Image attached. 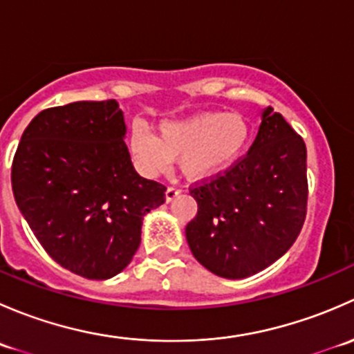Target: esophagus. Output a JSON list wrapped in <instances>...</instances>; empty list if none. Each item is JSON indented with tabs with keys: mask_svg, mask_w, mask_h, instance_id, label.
Instances as JSON below:
<instances>
[{
	"mask_svg": "<svg viewBox=\"0 0 354 354\" xmlns=\"http://www.w3.org/2000/svg\"><path fill=\"white\" fill-rule=\"evenodd\" d=\"M180 194H181L180 188L169 187V188H167V190H166V202H173V200L176 198Z\"/></svg>",
	"mask_w": 354,
	"mask_h": 354,
	"instance_id": "obj_1",
	"label": "esophagus"
}]
</instances>
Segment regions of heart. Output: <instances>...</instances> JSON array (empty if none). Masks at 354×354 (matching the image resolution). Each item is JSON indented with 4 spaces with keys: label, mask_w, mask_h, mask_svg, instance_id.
<instances>
[{
    "label": "heart",
    "mask_w": 354,
    "mask_h": 354,
    "mask_svg": "<svg viewBox=\"0 0 354 354\" xmlns=\"http://www.w3.org/2000/svg\"><path fill=\"white\" fill-rule=\"evenodd\" d=\"M252 140V127L240 113L202 111L159 124V137L137 123L130 152L142 173H166L174 159L188 180H203L233 167Z\"/></svg>",
    "instance_id": "obj_1"
}]
</instances>
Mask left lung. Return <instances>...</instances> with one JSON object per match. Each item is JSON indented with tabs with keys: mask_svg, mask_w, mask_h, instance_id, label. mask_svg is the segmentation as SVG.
<instances>
[{
	"mask_svg": "<svg viewBox=\"0 0 354 354\" xmlns=\"http://www.w3.org/2000/svg\"><path fill=\"white\" fill-rule=\"evenodd\" d=\"M190 195L198 210L185 234L195 259L226 279L253 276L291 248L305 223V142L266 108L248 154Z\"/></svg>",
	"mask_w": 354,
	"mask_h": 354,
	"instance_id": "1",
	"label": "left lung"
}]
</instances>
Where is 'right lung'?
Instances as JSON below:
<instances>
[{"mask_svg":"<svg viewBox=\"0 0 354 354\" xmlns=\"http://www.w3.org/2000/svg\"><path fill=\"white\" fill-rule=\"evenodd\" d=\"M114 99L41 111L13 157L20 212L55 262L87 279L120 274L140 246L142 221L166 187L135 171Z\"/></svg>","mask_w":354,"mask_h":354,"instance_id":"obj_1","label":"right lung"}]
</instances>
